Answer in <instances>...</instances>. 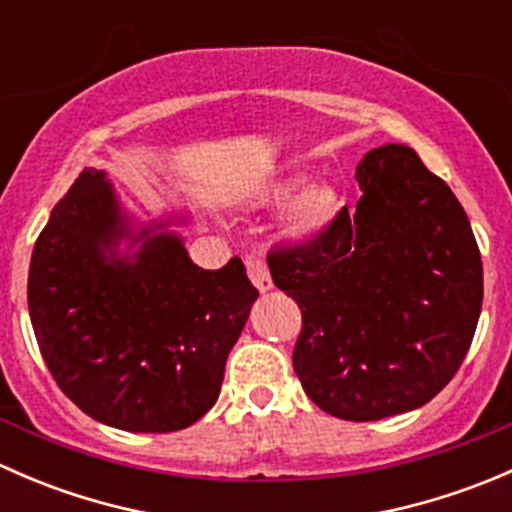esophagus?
<instances>
[{
	"label": "esophagus",
	"mask_w": 512,
	"mask_h": 512,
	"mask_svg": "<svg viewBox=\"0 0 512 512\" xmlns=\"http://www.w3.org/2000/svg\"><path fill=\"white\" fill-rule=\"evenodd\" d=\"M245 267H247V275H250L252 285H255L260 292H270L272 287V277H270V270H267L265 260H262L260 255H247L245 257Z\"/></svg>",
	"instance_id": "obj_1"
}]
</instances>
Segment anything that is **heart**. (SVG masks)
Instances as JSON below:
<instances>
[{"label":"heart","instance_id":"obj_1","mask_svg":"<svg viewBox=\"0 0 512 512\" xmlns=\"http://www.w3.org/2000/svg\"><path fill=\"white\" fill-rule=\"evenodd\" d=\"M302 180V173H282L262 185L252 198L257 208L285 203L277 227L289 242H312L322 237L344 205L342 193L332 180Z\"/></svg>","mask_w":512,"mask_h":512}]
</instances>
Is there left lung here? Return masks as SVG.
I'll return each mask as SVG.
<instances>
[{"label": "left lung", "mask_w": 512, "mask_h": 512, "mask_svg": "<svg viewBox=\"0 0 512 512\" xmlns=\"http://www.w3.org/2000/svg\"><path fill=\"white\" fill-rule=\"evenodd\" d=\"M356 180V210L267 265L302 309L292 364L309 399L344 421H379L453 379L476 334L483 262L466 210L414 148H374Z\"/></svg>", "instance_id": "obj_1"}]
</instances>
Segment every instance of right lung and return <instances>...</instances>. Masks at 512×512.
Returning a JSON list of instances; mask_svg holds the SVG:
<instances>
[{
    "mask_svg": "<svg viewBox=\"0 0 512 512\" xmlns=\"http://www.w3.org/2000/svg\"><path fill=\"white\" fill-rule=\"evenodd\" d=\"M173 223L185 215L136 227L106 173L89 168L32 252L41 356L86 416L121 431H180L208 414L257 299L242 260L203 270L165 230Z\"/></svg>",
    "mask_w": 512,
    "mask_h": 512,
    "instance_id": "add662e5",
    "label": "right lung"
}]
</instances>
